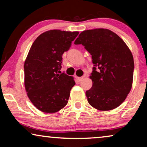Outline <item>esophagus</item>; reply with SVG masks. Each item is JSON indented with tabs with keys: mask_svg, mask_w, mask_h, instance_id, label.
<instances>
[{
	"mask_svg": "<svg viewBox=\"0 0 147 147\" xmlns=\"http://www.w3.org/2000/svg\"><path fill=\"white\" fill-rule=\"evenodd\" d=\"M84 76H82V77H80V78H78V81L79 82H81V81H82V80L84 79Z\"/></svg>",
	"mask_w": 147,
	"mask_h": 147,
	"instance_id": "1",
	"label": "esophagus"
}]
</instances>
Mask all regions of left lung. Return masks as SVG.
<instances>
[{
  "mask_svg": "<svg viewBox=\"0 0 147 147\" xmlns=\"http://www.w3.org/2000/svg\"><path fill=\"white\" fill-rule=\"evenodd\" d=\"M74 43L84 46L94 65L90 76L92 87L86 92L88 103L101 111L118 107L132 85L134 64L129 48L119 36L106 29L82 31Z\"/></svg>",
  "mask_w": 147,
  "mask_h": 147,
  "instance_id": "8db88e82",
  "label": "left lung"
}]
</instances>
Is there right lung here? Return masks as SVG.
<instances>
[{"instance_id":"obj_1","label":"right lung","mask_w":147,"mask_h":147,"mask_svg":"<svg viewBox=\"0 0 147 147\" xmlns=\"http://www.w3.org/2000/svg\"><path fill=\"white\" fill-rule=\"evenodd\" d=\"M78 31L55 29L41 34L33 42L24 63L25 87L34 106L45 113H55L65 107L74 78L58 70L62 55L71 45Z\"/></svg>"}]
</instances>
